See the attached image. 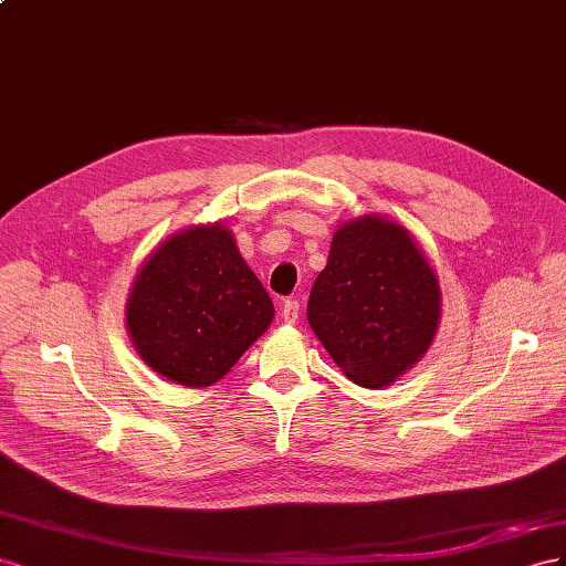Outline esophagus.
<instances>
[{
  "label": "esophagus",
  "instance_id": "esophagus-1",
  "mask_svg": "<svg viewBox=\"0 0 566 566\" xmlns=\"http://www.w3.org/2000/svg\"><path fill=\"white\" fill-rule=\"evenodd\" d=\"M280 315H282L284 325H296L298 317H301V305H298V301H284Z\"/></svg>",
  "mask_w": 566,
  "mask_h": 566
}]
</instances>
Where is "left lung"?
<instances>
[{"label":"left lung","mask_w":566,"mask_h":566,"mask_svg":"<svg viewBox=\"0 0 566 566\" xmlns=\"http://www.w3.org/2000/svg\"><path fill=\"white\" fill-rule=\"evenodd\" d=\"M315 336L365 389L412 369L441 322V286L424 251L400 222L363 216L332 237L327 265L308 298Z\"/></svg>","instance_id":"left-lung-1"}]
</instances>
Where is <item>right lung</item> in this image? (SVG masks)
<instances>
[{
    "label": "right lung",
    "instance_id": "right-lung-1",
    "mask_svg": "<svg viewBox=\"0 0 566 566\" xmlns=\"http://www.w3.org/2000/svg\"><path fill=\"white\" fill-rule=\"evenodd\" d=\"M274 305L222 222L172 232L137 270L125 327L156 375L206 389L261 338Z\"/></svg>",
    "mask_w": 566,
    "mask_h": 566
}]
</instances>
